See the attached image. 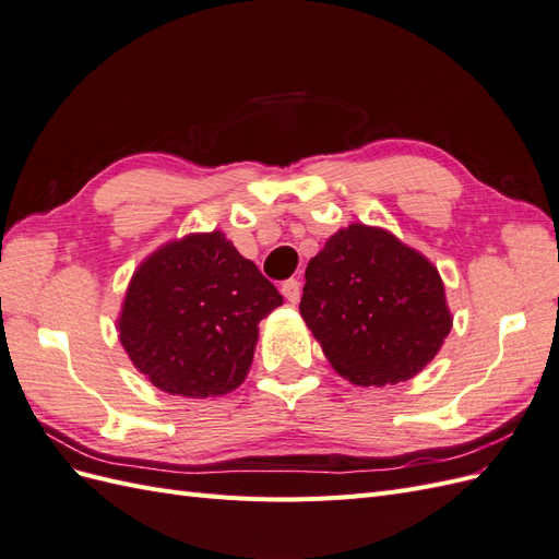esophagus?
<instances>
[{"label":"esophagus","mask_w":559,"mask_h":559,"mask_svg":"<svg viewBox=\"0 0 559 559\" xmlns=\"http://www.w3.org/2000/svg\"><path fill=\"white\" fill-rule=\"evenodd\" d=\"M282 296L289 302H298L300 298V282L298 280H286L282 284Z\"/></svg>","instance_id":"34e87169"}]
</instances>
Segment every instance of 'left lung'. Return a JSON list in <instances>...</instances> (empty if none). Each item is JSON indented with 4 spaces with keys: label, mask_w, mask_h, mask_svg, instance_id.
Returning <instances> with one entry per match:
<instances>
[{
    "label": "left lung",
    "mask_w": 559,
    "mask_h": 559,
    "mask_svg": "<svg viewBox=\"0 0 559 559\" xmlns=\"http://www.w3.org/2000/svg\"><path fill=\"white\" fill-rule=\"evenodd\" d=\"M300 317L335 373L359 386L415 378L452 329L438 270L364 224L331 235L308 263Z\"/></svg>",
    "instance_id": "obj_1"
}]
</instances>
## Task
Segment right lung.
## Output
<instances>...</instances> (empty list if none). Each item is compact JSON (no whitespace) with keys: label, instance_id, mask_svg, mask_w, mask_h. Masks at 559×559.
Wrapping results in <instances>:
<instances>
[{"label":"right lung","instance_id":"add662e5","mask_svg":"<svg viewBox=\"0 0 559 559\" xmlns=\"http://www.w3.org/2000/svg\"><path fill=\"white\" fill-rule=\"evenodd\" d=\"M282 302L222 230L195 233L134 270L118 337L134 368L163 392L222 396L247 378L259 321Z\"/></svg>","mask_w":559,"mask_h":559}]
</instances>
